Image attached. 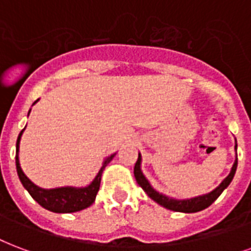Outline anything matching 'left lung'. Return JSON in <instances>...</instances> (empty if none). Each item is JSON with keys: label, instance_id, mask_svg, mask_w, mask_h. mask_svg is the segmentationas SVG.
Masks as SVG:
<instances>
[{"label": "left lung", "instance_id": "obj_1", "mask_svg": "<svg viewBox=\"0 0 251 251\" xmlns=\"http://www.w3.org/2000/svg\"><path fill=\"white\" fill-rule=\"evenodd\" d=\"M234 150L237 152V140H235ZM235 171H237V153H235V160L233 167H231L229 175L220 182V185L216 186L212 192L209 193H205V195L196 196V197H190V199H182L177 200L173 199V197H168V196L163 195V193H159L157 190L154 189L153 186L151 185V182L148 181V178L144 176V173L141 171V154L139 153V159H137L136 164H135V169H133V175H135V178H136L137 184L143 188V190L146 192L150 199H152L154 202H157L159 205L164 206V208L169 209V210H173V212H181V213H196L200 212V210H204L208 206L216 201V200L220 197L222 192L229 186V184L233 180V177L235 175Z\"/></svg>", "mask_w": 251, "mask_h": 251}]
</instances>
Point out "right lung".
I'll return each instance as SVG.
<instances>
[{
    "label": "right lung",
    "mask_w": 251,
    "mask_h": 251,
    "mask_svg": "<svg viewBox=\"0 0 251 251\" xmlns=\"http://www.w3.org/2000/svg\"><path fill=\"white\" fill-rule=\"evenodd\" d=\"M39 100V99H38ZM38 100L34 101V104ZM29 110V114H30ZM27 114V116H29ZM26 128V127H25ZM25 128L22 129L18 135L16 144V167H17V173L20 177V181L22 182V185L25 188L29 195L33 197L37 202H38L42 208L50 210L54 213H74L83 210V209L88 208L92 202L95 201V197L98 195V190L100 186V178L101 173L104 171V168L108 164L112 161L115 157V154L112 153L110 156H107L101 167L99 169V172L97 173L95 178L92 180L87 186H59V188H51V189H45L41 186L35 185L29 177L26 176L22 168H21L20 164V143H21V136L25 131Z\"/></svg>",
    "instance_id": "1"
}]
</instances>
